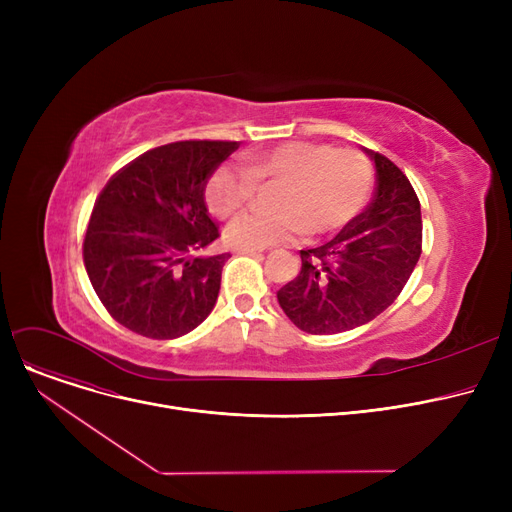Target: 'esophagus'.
Listing matches in <instances>:
<instances>
[{
    "instance_id": "esophagus-1",
    "label": "esophagus",
    "mask_w": 512,
    "mask_h": 512,
    "mask_svg": "<svg viewBox=\"0 0 512 512\" xmlns=\"http://www.w3.org/2000/svg\"><path fill=\"white\" fill-rule=\"evenodd\" d=\"M238 255H261V249H247V247H236L234 249Z\"/></svg>"
}]
</instances>
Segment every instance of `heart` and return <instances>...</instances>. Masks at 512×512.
I'll use <instances>...</instances> for the list:
<instances>
[{
  "instance_id": "1",
  "label": "heart",
  "mask_w": 512,
  "mask_h": 512,
  "mask_svg": "<svg viewBox=\"0 0 512 512\" xmlns=\"http://www.w3.org/2000/svg\"><path fill=\"white\" fill-rule=\"evenodd\" d=\"M371 164L357 149L326 143H286L247 159V170L222 166L207 184L213 211L230 218L249 207L257 182H286L282 211H251L228 228L232 247L265 249L307 234H330L357 218L371 191Z\"/></svg>"
}]
</instances>
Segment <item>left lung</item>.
Wrapping results in <instances>:
<instances>
[{
    "label": "left lung",
    "instance_id": "left-lung-1",
    "mask_svg": "<svg viewBox=\"0 0 512 512\" xmlns=\"http://www.w3.org/2000/svg\"><path fill=\"white\" fill-rule=\"evenodd\" d=\"M371 203L330 242L301 251L299 276L278 290V303L307 334H340L386 311L421 255V205L409 178L380 153Z\"/></svg>",
    "mask_w": 512,
    "mask_h": 512
}]
</instances>
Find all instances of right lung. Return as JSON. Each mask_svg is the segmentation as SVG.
I'll list each match as a JSON object with an SVG mask.
<instances>
[{
  "mask_svg": "<svg viewBox=\"0 0 512 512\" xmlns=\"http://www.w3.org/2000/svg\"><path fill=\"white\" fill-rule=\"evenodd\" d=\"M236 149L234 141L161 145L105 184L83 257L99 301L124 328L170 340L211 313L230 255H199L220 236L205 184Z\"/></svg>",
  "mask_w": 512,
  "mask_h": 512,
  "instance_id": "right-lung-1",
  "label": "right lung"
}]
</instances>
